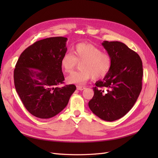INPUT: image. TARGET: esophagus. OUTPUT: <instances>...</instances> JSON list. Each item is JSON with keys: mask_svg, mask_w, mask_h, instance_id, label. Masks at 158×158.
Wrapping results in <instances>:
<instances>
[{"mask_svg": "<svg viewBox=\"0 0 158 158\" xmlns=\"http://www.w3.org/2000/svg\"><path fill=\"white\" fill-rule=\"evenodd\" d=\"M76 88L78 90H83L85 88L84 86H81V85H76Z\"/></svg>", "mask_w": 158, "mask_h": 158, "instance_id": "obj_1", "label": "esophagus"}]
</instances>
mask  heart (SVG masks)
Segmentation results:
<instances>
[{"label":"heart","instance_id":"1","mask_svg":"<svg viewBox=\"0 0 158 158\" xmlns=\"http://www.w3.org/2000/svg\"><path fill=\"white\" fill-rule=\"evenodd\" d=\"M80 70L68 76L67 82L82 85L91 78H102L108 74L112 67L111 55L90 44L80 43L73 49V54L66 52L60 59V66L66 73H70L80 64Z\"/></svg>","mask_w":158,"mask_h":158}]
</instances>
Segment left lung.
<instances>
[{
    "label": "left lung",
    "instance_id": "1",
    "mask_svg": "<svg viewBox=\"0 0 158 158\" xmlns=\"http://www.w3.org/2000/svg\"><path fill=\"white\" fill-rule=\"evenodd\" d=\"M102 45L112 57L111 70L93 88L88 103L95 115L107 121L121 118L130 111L142 90V62L140 56L123 43L104 41Z\"/></svg>",
    "mask_w": 158,
    "mask_h": 158
}]
</instances>
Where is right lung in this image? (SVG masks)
Instances as JSON below:
<instances>
[{"label": "right lung", "instance_id": "right-lung-1", "mask_svg": "<svg viewBox=\"0 0 158 158\" xmlns=\"http://www.w3.org/2000/svg\"><path fill=\"white\" fill-rule=\"evenodd\" d=\"M66 41L64 37L37 41L22 52L15 66L16 92L26 109L36 117L56 115L67 106L76 90L74 84L59 87L64 80L60 59L67 50Z\"/></svg>", "mask_w": 158, "mask_h": 158}]
</instances>
